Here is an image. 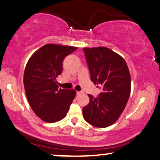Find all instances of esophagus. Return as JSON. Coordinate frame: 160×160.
I'll return each instance as SVG.
<instances>
[{
    "mask_svg": "<svg viewBox=\"0 0 160 160\" xmlns=\"http://www.w3.org/2000/svg\"><path fill=\"white\" fill-rule=\"evenodd\" d=\"M81 93H82V91H77V96H78V95H80Z\"/></svg>",
    "mask_w": 160,
    "mask_h": 160,
    "instance_id": "obj_1",
    "label": "esophagus"
}]
</instances>
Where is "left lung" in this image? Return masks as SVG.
Returning <instances> with one entry per match:
<instances>
[{"instance_id": "obj_1", "label": "left lung", "mask_w": 160, "mask_h": 160, "mask_svg": "<svg viewBox=\"0 0 160 160\" xmlns=\"http://www.w3.org/2000/svg\"><path fill=\"white\" fill-rule=\"evenodd\" d=\"M91 82L101 88L98 97L88 94L90 101L83 107L86 122L97 128H106L118 119L130 93V74L126 62L107 48L83 49Z\"/></svg>"}]
</instances>
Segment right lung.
Listing matches in <instances>:
<instances>
[{
	"instance_id": "right-lung-1",
	"label": "right lung",
	"mask_w": 160,
	"mask_h": 160,
	"mask_svg": "<svg viewBox=\"0 0 160 160\" xmlns=\"http://www.w3.org/2000/svg\"><path fill=\"white\" fill-rule=\"evenodd\" d=\"M77 48L48 44L29 59L24 72L26 96L31 108L47 122L59 121L67 116L76 91L61 88L56 78L62 74L63 61Z\"/></svg>"
}]
</instances>
